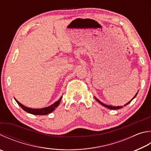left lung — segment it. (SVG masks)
Masks as SVG:
<instances>
[{"label":"left lung","instance_id":"8db88e82","mask_svg":"<svg viewBox=\"0 0 151 151\" xmlns=\"http://www.w3.org/2000/svg\"><path fill=\"white\" fill-rule=\"evenodd\" d=\"M137 94H135V96H134L133 97V99L132 100H131V101H129V102L128 103H127V104H125V105H124V106H127V104H129L131 102V101H132L133 99H134V98H135V97H136V96H137ZM94 98H95V99L96 100V101H97V102H99L100 104H102V105L103 106H104V107H106V108H108V109H120V108H123V106H108V105H106V104H104V103H102V102H100V101L99 100H98L97 99V98H96V97H94Z\"/></svg>","mask_w":151,"mask_h":151}]
</instances>
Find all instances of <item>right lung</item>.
Masks as SVG:
<instances>
[{"label":"right lung","instance_id":"add662e5","mask_svg":"<svg viewBox=\"0 0 151 151\" xmlns=\"http://www.w3.org/2000/svg\"><path fill=\"white\" fill-rule=\"evenodd\" d=\"M16 102L18 103V104L22 108L24 111H26L28 112L29 114H31L33 115H40V116H43V115H47L48 114L51 113L52 111H53L57 106L59 105L60 102H61V100L62 99V96L59 98V100H58L57 102H55L54 104H52L50 106L46 107V108H41V109H32V108H28V107L24 106L22 104H20L18 101L14 98Z\"/></svg>","mask_w":151,"mask_h":151}]
</instances>
